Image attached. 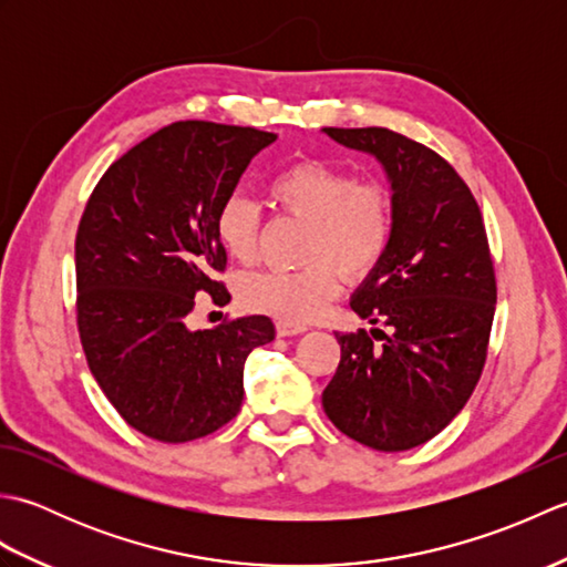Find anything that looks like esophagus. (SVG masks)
<instances>
[{
	"label": "esophagus",
	"instance_id": "1",
	"mask_svg": "<svg viewBox=\"0 0 567 567\" xmlns=\"http://www.w3.org/2000/svg\"><path fill=\"white\" fill-rule=\"evenodd\" d=\"M277 329V336H297V333H305L307 327L305 323H297V321H287V319H280L275 323Z\"/></svg>",
	"mask_w": 567,
	"mask_h": 567
}]
</instances>
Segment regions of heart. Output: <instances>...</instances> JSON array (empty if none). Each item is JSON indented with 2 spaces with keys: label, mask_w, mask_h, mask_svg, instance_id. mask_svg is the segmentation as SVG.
Listing matches in <instances>:
<instances>
[{
  "label": "heart",
  "mask_w": 567,
  "mask_h": 567,
  "mask_svg": "<svg viewBox=\"0 0 567 567\" xmlns=\"http://www.w3.org/2000/svg\"><path fill=\"white\" fill-rule=\"evenodd\" d=\"M270 197L280 209L309 221L305 252L311 262L297 270H252L238 292L250 309L309 321L339 295L341 272L360 280L380 262L392 238V197L382 183L355 179L323 161L285 167L270 179ZM258 228V204L244 192H231L216 212V238L238 262L256 260Z\"/></svg>",
  "instance_id": "1"
}]
</instances>
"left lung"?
<instances>
[{"instance_id":"8db88e82","label":"left lung","mask_w":567,"mask_h":567,"mask_svg":"<svg viewBox=\"0 0 567 567\" xmlns=\"http://www.w3.org/2000/svg\"><path fill=\"white\" fill-rule=\"evenodd\" d=\"M321 131L382 165L394 214L388 250L351 297L375 327L336 333L341 363L323 412L368 449H416L451 424L483 375L497 302L483 214L421 143L378 126Z\"/></svg>"}]
</instances>
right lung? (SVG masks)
<instances>
[{"label": "right lung", "instance_id": "1", "mask_svg": "<svg viewBox=\"0 0 567 567\" xmlns=\"http://www.w3.org/2000/svg\"><path fill=\"white\" fill-rule=\"evenodd\" d=\"M275 134L177 122L110 165L75 240L78 327L94 380L128 426L185 443L228 424L244 402V365L275 327L252 315L189 329L195 295L228 299L214 272L221 202Z\"/></svg>", "mask_w": 567, "mask_h": 567}]
</instances>
